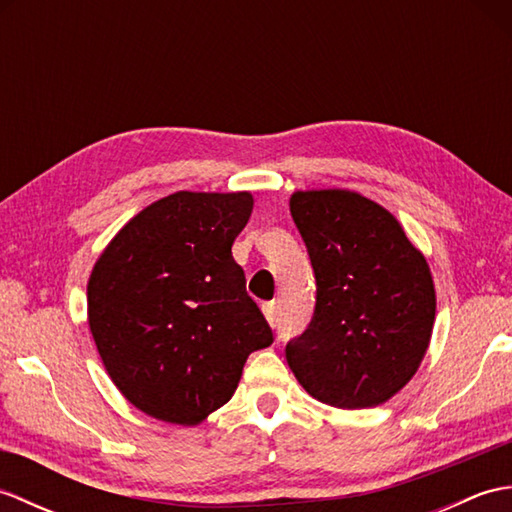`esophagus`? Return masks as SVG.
Returning a JSON list of instances; mask_svg holds the SVG:
<instances>
[{
  "mask_svg": "<svg viewBox=\"0 0 512 512\" xmlns=\"http://www.w3.org/2000/svg\"><path fill=\"white\" fill-rule=\"evenodd\" d=\"M264 314H266V319H268V323L273 325V328H277L279 325V306L275 301H270V303H264Z\"/></svg>",
  "mask_w": 512,
  "mask_h": 512,
  "instance_id": "34e87169",
  "label": "esophagus"
}]
</instances>
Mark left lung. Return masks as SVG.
<instances>
[{
  "label": "left lung",
  "mask_w": 512,
  "mask_h": 512,
  "mask_svg": "<svg viewBox=\"0 0 512 512\" xmlns=\"http://www.w3.org/2000/svg\"><path fill=\"white\" fill-rule=\"evenodd\" d=\"M317 279L314 317L286 358L325 405H383L418 372L436 321L427 259L383 206L347 189L290 195Z\"/></svg>",
  "instance_id": "left-lung-1"
}]
</instances>
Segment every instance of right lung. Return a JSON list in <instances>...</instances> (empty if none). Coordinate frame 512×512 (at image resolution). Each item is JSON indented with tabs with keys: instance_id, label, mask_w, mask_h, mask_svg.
Wrapping results in <instances>:
<instances>
[{
	"instance_id": "add662e5",
	"label": "right lung",
	"mask_w": 512,
	"mask_h": 512,
	"mask_svg": "<svg viewBox=\"0 0 512 512\" xmlns=\"http://www.w3.org/2000/svg\"><path fill=\"white\" fill-rule=\"evenodd\" d=\"M253 195L171 193L96 259L88 323L118 391L147 416L195 427L235 394L250 352L273 343L231 246Z\"/></svg>"
}]
</instances>
